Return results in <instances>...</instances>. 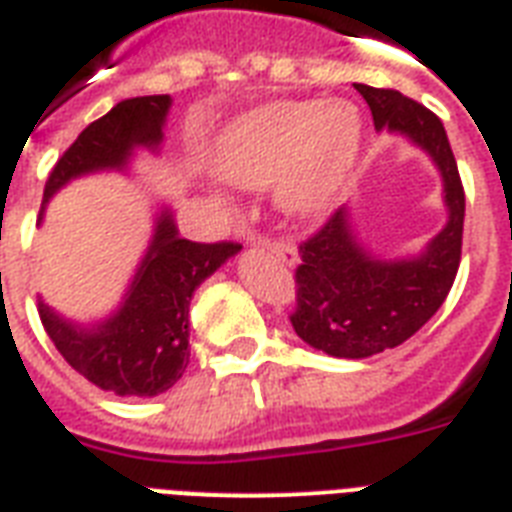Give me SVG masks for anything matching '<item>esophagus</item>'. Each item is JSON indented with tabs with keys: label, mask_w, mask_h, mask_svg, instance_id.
Returning a JSON list of instances; mask_svg holds the SVG:
<instances>
[{
	"label": "esophagus",
	"mask_w": 512,
	"mask_h": 512,
	"mask_svg": "<svg viewBox=\"0 0 512 512\" xmlns=\"http://www.w3.org/2000/svg\"><path fill=\"white\" fill-rule=\"evenodd\" d=\"M257 239V244H265V247L273 252V255L286 265H297L299 263V255H297V247L292 242H284V239H265V236H252V242Z\"/></svg>",
	"instance_id": "34e87169"
}]
</instances>
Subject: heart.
Wrapping results in <instances>:
<instances>
[{"instance_id":"heart-1","label":"heart","mask_w":512,"mask_h":512,"mask_svg":"<svg viewBox=\"0 0 512 512\" xmlns=\"http://www.w3.org/2000/svg\"><path fill=\"white\" fill-rule=\"evenodd\" d=\"M360 147V120L344 102H276L231 131L220 173L239 186H260L278 173V202L315 213L331 202Z\"/></svg>"}]
</instances>
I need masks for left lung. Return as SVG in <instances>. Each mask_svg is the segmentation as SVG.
<instances>
[{"mask_svg":"<svg viewBox=\"0 0 512 512\" xmlns=\"http://www.w3.org/2000/svg\"><path fill=\"white\" fill-rule=\"evenodd\" d=\"M373 126L389 128L429 152L442 173L447 226L418 257L376 260L357 242L347 207L299 244L297 305L289 321L302 342L334 357H371L407 342L450 294L463 252L465 191L442 120L394 89L355 83Z\"/></svg>","mask_w":512,"mask_h":512,"instance_id":"1","label":"left lung"}]
</instances>
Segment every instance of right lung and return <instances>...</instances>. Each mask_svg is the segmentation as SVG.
Listing matches in <instances>:
<instances>
[{
    "instance_id": "obj_1",
    "label": "right lung",
    "mask_w": 512,
    "mask_h": 512,
    "mask_svg": "<svg viewBox=\"0 0 512 512\" xmlns=\"http://www.w3.org/2000/svg\"><path fill=\"white\" fill-rule=\"evenodd\" d=\"M168 107V94L123 99L89 123L49 173L41 210L70 178L126 168L134 147L155 149ZM239 249L236 242L181 239L173 215L162 210L118 313L99 326L81 328L39 302V318L65 363L102 392L155 397L168 392L189 365L191 294Z\"/></svg>"
}]
</instances>
